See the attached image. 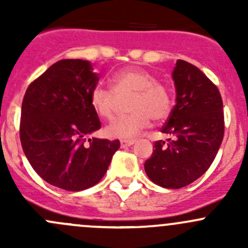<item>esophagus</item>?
Wrapping results in <instances>:
<instances>
[{
  "instance_id": "1",
  "label": "esophagus",
  "mask_w": 248,
  "mask_h": 248,
  "mask_svg": "<svg viewBox=\"0 0 248 248\" xmlns=\"http://www.w3.org/2000/svg\"><path fill=\"white\" fill-rule=\"evenodd\" d=\"M134 142H136V140H121L120 144H121V147H128V146H132Z\"/></svg>"
}]
</instances>
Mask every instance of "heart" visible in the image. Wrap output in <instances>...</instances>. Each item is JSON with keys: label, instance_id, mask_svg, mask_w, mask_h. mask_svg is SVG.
<instances>
[{"label": "heart", "instance_id": "1", "mask_svg": "<svg viewBox=\"0 0 248 248\" xmlns=\"http://www.w3.org/2000/svg\"><path fill=\"white\" fill-rule=\"evenodd\" d=\"M111 90L96 86L91 92L92 109L103 120L115 116L119 98L132 96L128 103L131 114L114 120L107 126L109 138L131 139L144 131L152 121L166 119L171 109L169 90L157 78L142 68L128 67L116 72L110 79Z\"/></svg>", "mask_w": 248, "mask_h": 248}]
</instances>
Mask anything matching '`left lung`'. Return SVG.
Returning a JSON list of instances; mask_svg holds the SVG:
<instances>
[{
    "label": "left lung",
    "instance_id": "1",
    "mask_svg": "<svg viewBox=\"0 0 248 248\" xmlns=\"http://www.w3.org/2000/svg\"><path fill=\"white\" fill-rule=\"evenodd\" d=\"M176 104L144 167L154 184L181 188L196 181L214 162L224 136L223 102L216 85L189 62L177 60L172 72Z\"/></svg>",
    "mask_w": 248,
    "mask_h": 248
}]
</instances>
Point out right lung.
Returning <instances> with one entry per match:
<instances>
[{
	"instance_id": "1",
	"label": "right lung",
	"mask_w": 248,
	"mask_h": 248,
	"mask_svg": "<svg viewBox=\"0 0 248 248\" xmlns=\"http://www.w3.org/2000/svg\"><path fill=\"white\" fill-rule=\"evenodd\" d=\"M99 78L84 60H61L25 92L20 141L34 171L47 184L78 192L101 181L120 141L92 138L101 128L90 97Z\"/></svg>"
}]
</instances>
